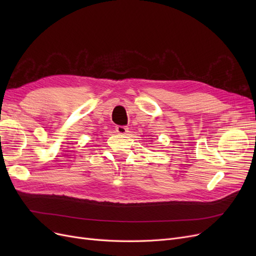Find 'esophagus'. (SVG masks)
Returning <instances> with one entry per match:
<instances>
[{
	"instance_id": "obj_1",
	"label": "esophagus",
	"mask_w": 256,
	"mask_h": 256,
	"mask_svg": "<svg viewBox=\"0 0 256 256\" xmlns=\"http://www.w3.org/2000/svg\"><path fill=\"white\" fill-rule=\"evenodd\" d=\"M116 132L120 134H126L128 132V128L126 126H116Z\"/></svg>"
}]
</instances>
